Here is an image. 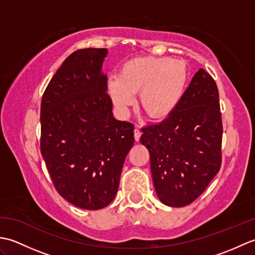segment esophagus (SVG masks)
Returning <instances> with one entry per match:
<instances>
[{
  "label": "esophagus",
  "instance_id": "obj_1",
  "mask_svg": "<svg viewBox=\"0 0 255 255\" xmlns=\"http://www.w3.org/2000/svg\"><path fill=\"white\" fill-rule=\"evenodd\" d=\"M133 137H134V140H136V141H139L140 137H141V131H140L139 128H134V130H133Z\"/></svg>",
  "mask_w": 255,
  "mask_h": 255
}]
</instances>
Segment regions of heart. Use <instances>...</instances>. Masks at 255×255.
<instances>
[{"instance_id":"obj_1","label":"heart","mask_w":255,"mask_h":255,"mask_svg":"<svg viewBox=\"0 0 255 255\" xmlns=\"http://www.w3.org/2000/svg\"><path fill=\"white\" fill-rule=\"evenodd\" d=\"M188 79L187 64L170 57H141L123 64L121 74L107 79V93L121 116H127L139 92L150 118L163 119L180 104Z\"/></svg>"}]
</instances>
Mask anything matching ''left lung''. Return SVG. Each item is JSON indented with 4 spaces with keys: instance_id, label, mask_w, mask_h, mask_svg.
I'll return each mask as SVG.
<instances>
[{
    "instance_id": "1",
    "label": "left lung",
    "mask_w": 255,
    "mask_h": 255,
    "mask_svg": "<svg viewBox=\"0 0 255 255\" xmlns=\"http://www.w3.org/2000/svg\"><path fill=\"white\" fill-rule=\"evenodd\" d=\"M141 130L140 142L149 150L161 203L170 207L193 203L221 165L223 123L214 79L199 69L175 110Z\"/></svg>"
}]
</instances>
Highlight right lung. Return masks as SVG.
Returning a JSON list of instances; mask_svg holds the SVG:
<instances>
[{"instance_id": "right-lung-1", "label": "right lung", "mask_w": 255, "mask_h": 255, "mask_svg": "<svg viewBox=\"0 0 255 255\" xmlns=\"http://www.w3.org/2000/svg\"><path fill=\"white\" fill-rule=\"evenodd\" d=\"M107 50L71 53L50 80L40 108V150L58 193L79 208L97 210L115 198L133 125L113 116Z\"/></svg>"}]
</instances>
